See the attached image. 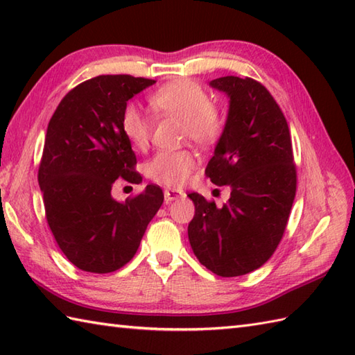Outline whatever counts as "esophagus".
Masks as SVG:
<instances>
[{
	"mask_svg": "<svg viewBox=\"0 0 355 355\" xmlns=\"http://www.w3.org/2000/svg\"><path fill=\"white\" fill-rule=\"evenodd\" d=\"M183 195H184V192H183V191L171 189V187H169V189H166V191H164V200L169 202V201H173V200H178V198H182Z\"/></svg>",
	"mask_w": 355,
	"mask_h": 355,
	"instance_id": "obj_1",
	"label": "esophagus"
}]
</instances>
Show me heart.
<instances>
[{
    "instance_id": "obj_1",
    "label": "heart",
    "mask_w": 355,
    "mask_h": 355,
    "mask_svg": "<svg viewBox=\"0 0 355 355\" xmlns=\"http://www.w3.org/2000/svg\"><path fill=\"white\" fill-rule=\"evenodd\" d=\"M149 105L160 114L183 120L184 139L200 146H210L221 137L224 120L220 110L209 102L205 89L191 79L168 82L149 96ZM122 131L134 148L148 146L149 120L143 112L128 105L122 112ZM195 155L189 149L160 150L145 166V173L154 183L166 187L182 186L195 168Z\"/></svg>"
}]
</instances>
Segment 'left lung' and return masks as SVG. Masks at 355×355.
<instances>
[{
	"instance_id": "obj_1",
	"label": "left lung",
	"mask_w": 355,
	"mask_h": 355,
	"mask_svg": "<svg viewBox=\"0 0 355 355\" xmlns=\"http://www.w3.org/2000/svg\"><path fill=\"white\" fill-rule=\"evenodd\" d=\"M210 87L230 97L224 131L206 168L216 186L230 187L221 207L202 195L187 227L198 261L212 273L235 277L263 266L275 253L296 195V164L282 110L261 82L225 76Z\"/></svg>"
}]
</instances>
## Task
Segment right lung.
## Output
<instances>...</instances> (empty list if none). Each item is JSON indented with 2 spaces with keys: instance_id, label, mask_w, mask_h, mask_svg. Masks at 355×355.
Returning <instances> with one entry per match:
<instances>
[{
  "instance_id": "right-lung-1",
  "label": "right lung",
  "mask_w": 355,
  "mask_h": 355,
  "mask_svg": "<svg viewBox=\"0 0 355 355\" xmlns=\"http://www.w3.org/2000/svg\"><path fill=\"white\" fill-rule=\"evenodd\" d=\"M154 82L130 74L88 79L64 96L49 122L37 171L45 218L67 259L89 273H111L130 262L163 205V191L154 184L125 202L111 197L117 178L141 182L122 112Z\"/></svg>"
}]
</instances>
